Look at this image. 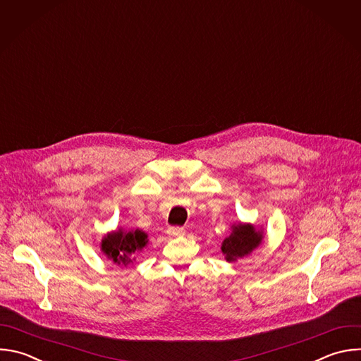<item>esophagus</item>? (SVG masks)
I'll use <instances>...</instances> for the list:
<instances>
[{
	"instance_id": "1",
	"label": "esophagus",
	"mask_w": 361,
	"mask_h": 361,
	"mask_svg": "<svg viewBox=\"0 0 361 361\" xmlns=\"http://www.w3.org/2000/svg\"><path fill=\"white\" fill-rule=\"evenodd\" d=\"M167 232H169V235H171V236H181V235H184V229L180 228V226H170V228L167 229Z\"/></svg>"
}]
</instances>
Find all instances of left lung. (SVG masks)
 I'll use <instances>...</instances> for the list:
<instances>
[{
    "label": "left lung",
    "instance_id": "left-lung-1",
    "mask_svg": "<svg viewBox=\"0 0 361 361\" xmlns=\"http://www.w3.org/2000/svg\"><path fill=\"white\" fill-rule=\"evenodd\" d=\"M264 241V229L251 222H235L231 225V233L224 239L221 251L226 262H236L251 255Z\"/></svg>",
    "mask_w": 361,
    "mask_h": 361
}]
</instances>
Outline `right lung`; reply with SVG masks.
<instances>
[{"instance_id": "right-lung-1", "label": "right lung", "mask_w": 361, "mask_h": 361, "mask_svg": "<svg viewBox=\"0 0 361 361\" xmlns=\"http://www.w3.org/2000/svg\"><path fill=\"white\" fill-rule=\"evenodd\" d=\"M149 235L136 228H117L107 232L100 243V251L117 267L123 268L136 261V257L147 247Z\"/></svg>"}]
</instances>
